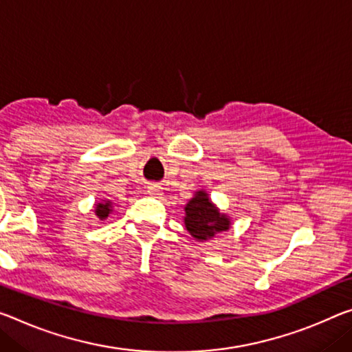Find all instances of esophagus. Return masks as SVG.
Here are the masks:
<instances>
[{
	"label": "esophagus",
	"mask_w": 352,
	"mask_h": 352,
	"mask_svg": "<svg viewBox=\"0 0 352 352\" xmlns=\"http://www.w3.org/2000/svg\"><path fill=\"white\" fill-rule=\"evenodd\" d=\"M148 194H152L155 197H160L163 192H161L160 186H148Z\"/></svg>",
	"instance_id": "1"
}]
</instances>
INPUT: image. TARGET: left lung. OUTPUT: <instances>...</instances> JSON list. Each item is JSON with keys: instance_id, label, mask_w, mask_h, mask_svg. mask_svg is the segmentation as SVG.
<instances>
[{"instance_id": "obj_1", "label": "left lung", "mask_w": 352, "mask_h": 352, "mask_svg": "<svg viewBox=\"0 0 352 352\" xmlns=\"http://www.w3.org/2000/svg\"><path fill=\"white\" fill-rule=\"evenodd\" d=\"M186 230L196 239H210L217 232H226L230 227V221L226 214H221L216 206L210 202L208 194L197 192L185 206Z\"/></svg>"}]
</instances>
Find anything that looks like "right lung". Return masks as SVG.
Returning <instances> with one entry per match:
<instances>
[{
    "instance_id": "add662e5",
    "label": "right lung",
    "mask_w": 352,
    "mask_h": 352,
    "mask_svg": "<svg viewBox=\"0 0 352 352\" xmlns=\"http://www.w3.org/2000/svg\"><path fill=\"white\" fill-rule=\"evenodd\" d=\"M111 208V204L106 202V204H98L97 208H96V214L100 217V219H104V217H108L109 214V210Z\"/></svg>"
}]
</instances>
